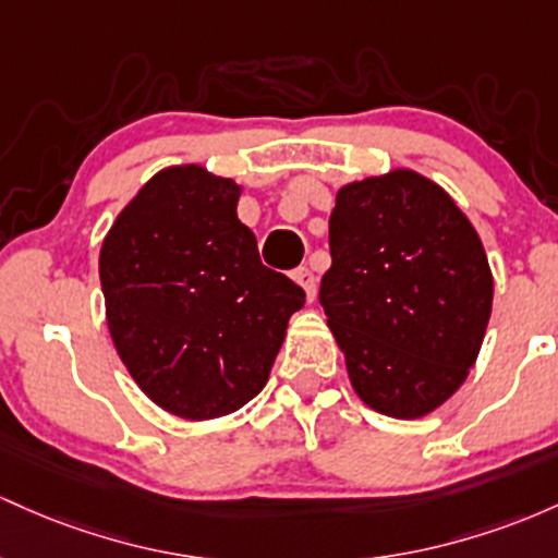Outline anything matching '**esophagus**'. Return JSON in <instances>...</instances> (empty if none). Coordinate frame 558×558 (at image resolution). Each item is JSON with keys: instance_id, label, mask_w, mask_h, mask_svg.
Here are the masks:
<instances>
[{"instance_id": "1", "label": "esophagus", "mask_w": 558, "mask_h": 558, "mask_svg": "<svg viewBox=\"0 0 558 558\" xmlns=\"http://www.w3.org/2000/svg\"><path fill=\"white\" fill-rule=\"evenodd\" d=\"M295 281L300 287H303V292H305V300H311L316 298V277H313V271H308V268H298L295 271Z\"/></svg>"}]
</instances>
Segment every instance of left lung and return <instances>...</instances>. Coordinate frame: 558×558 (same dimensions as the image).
Here are the masks:
<instances>
[{
    "label": "left lung",
    "mask_w": 558,
    "mask_h": 558,
    "mask_svg": "<svg viewBox=\"0 0 558 558\" xmlns=\"http://www.w3.org/2000/svg\"><path fill=\"white\" fill-rule=\"evenodd\" d=\"M322 305L368 409L422 418L464 385L493 311V271L472 221L411 168L350 181L329 216Z\"/></svg>",
    "instance_id": "obj_1"
}]
</instances>
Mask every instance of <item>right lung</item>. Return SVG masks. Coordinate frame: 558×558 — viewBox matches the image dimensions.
Segmentation results:
<instances>
[{
	"label": "right lung",
	"mask_w": 558,
	"mask_h": 558,
	"mask_svg": "<svg viewBox=\"0 0 558 558\" xmlns=\"http://www.w3.org/2000/svg\"><path fill=\"white\" fill-rule=\"evenodd\" d=\"M242 190L199 162L162 168L99 250L112 345L144 396L186 422L258 396L305 303L295 281L260 263L236 218Z\"/></svg>",
	"instance_id": "obj_1"
}]
</instances>
